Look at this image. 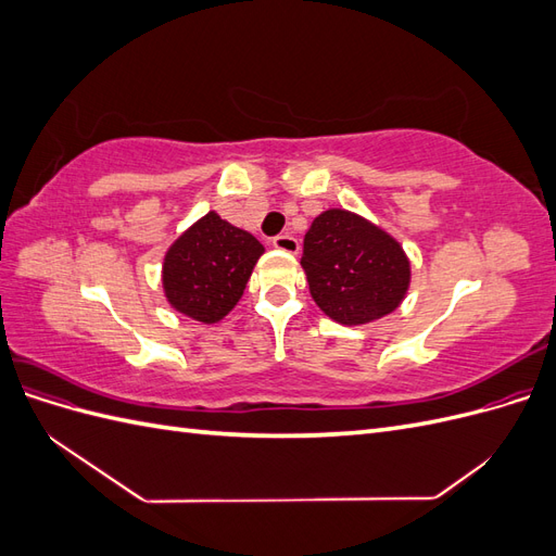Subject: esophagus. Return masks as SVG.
Returning <instances> with one entry per match:
<instances>
[{
	"mask_svg": "<svg viewBox=\"0 0 556 556\" xmlns=\"http://www.w3.org/2000/svg\"><path fill=\"white\" fill-rule=\"evenodd\" d=\"M274 248L288 252V255H296L299 241L292 237V233H278V237L274 239Z\"/></svg>",
	"mask_w": 556,
	"mask_h": 556,
	"instance_id": "obj_1",
	"label": "esophagus"
}]
</instances>
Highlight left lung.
Here are the masks:
<instances>
[{
    "mask_svg": "<svg viewBox=\"0 0 556 556\" xmlns=\"http://www.w3.org/2000/svg\"><path fill=\"white\" fill-rule=\"evenodd\" d=\"M301 266L319 311L345 327L394 313L410 288V260L401 243L343 208L315 217Z\"/></svg>",
    "mask_w": 556,
    "mask_h": 556,
    "instance_id": "left-lung-1",
    "label": "left lung"
}]
</instances>
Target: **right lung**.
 I'll use <instances>...</instances> for the list:
<instances>
[{"instance_id": "obj_1", "label": "right lung", "mask_w": 556, "mask_h": 556, "mask_svg": "<svg viewBox=\"0 0 556 556\" xmlns=\"http://www.w3.org/2000/svg\"><path fill=\"white\" fill-rule=\"evenodd\" d=\"M264 245L215 211L185 229L166 250L162 288L172 308L213 325L239 304Z\"/></svg>"}]
</instances>
